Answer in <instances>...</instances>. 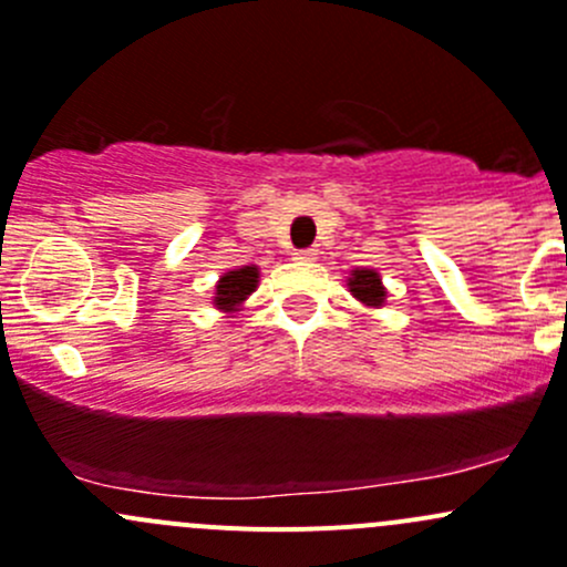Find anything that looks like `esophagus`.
<instances>
[{
  "mask_svg": "<svg viewBox=\"0 0 567 567\" xmlns=\"http://www.w3.org/2000/svg\"><path fill=\"white\" fill-rule=\"evenodd\" d=\"M296 260H316L318 257V249H301V251H293Z\"/></svg>",
  "mask_w": 567,
  "mask_h": 567,
  "instance_id": "34e87169",
  "label": "esophagus"
}]
</instances>
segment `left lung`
I'll return each mask as SVG.
<instances>
[{
    "instance_id": "left-lung-1",
    "label": "left lung",
    "mask_w": 567,
    "mask_h": 567,
    "mask_svg": "<svg viewBox=\"0 0 567 567\" xmlns=\"http://www.w3.org/2000/svg\"><path fill=\"white\" fill-rule=\"evenodd\" d=\"M348 290L357 301H362L368 310H381L386 305V288L381 282V274L375 268H353L348 274Z\"/></svg>"
}]
</instances>
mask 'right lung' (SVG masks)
I'll list each match as a JSON object with an SVG mask.
<instances>
[{
	"label": "right lung",
	"instance_id": "obj_1",
	"mask_svg": "<svg viewBox=\"0 0 567 567\" xmlns=\"http://www.w3.org/2000/svg\"><path fill=\"white\" fill-rule=\"evenodd\" d=\"M260 285V268L257 266H238L230 268L219 277L214 288V307L219 312H225L227 318L238 316L244 310V301L249 299L251 293L257 290Z\"/></svg>",
	"mask_w": 567,
	"mask_h": 567
}]
</instances>
